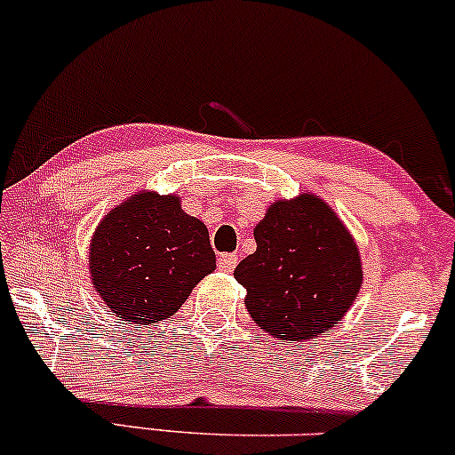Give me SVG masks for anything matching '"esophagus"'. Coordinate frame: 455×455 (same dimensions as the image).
I'll use <instances>...</instances> for the list:
<instances>
[{
  "label": "esophagus",
  "mask_w": 455,
  "mask_h": 455,
  "mask_svg": "<svg viewBox=\"0 0 455 455\" xmlns=\"http://www.w3.org/2000/svg\"><path fill=\"white\" fill-rule=\"evenodd\" d=\"M235 267H237V256L235 254H220L218 256V268L222 273H233Z\"/></svg>",
  "instance_id": "esophagus-1"
}]
</instances>
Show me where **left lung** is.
<instances>
[{
	"label": "left lung",
	"mask_w": 455,
	"mask_h": 455,
	"mask_svg": "<svg viewBox=\"0 0 455 455\" xmlns=\"http://www.w3.org/2000/svg\"><path fill=\"white\" fill-rule=\"evenodd\" d=\"M256 251L235 268L245 307L260 330L283 340H310L353 307L361 258L347 227L315 195L281 199L254 228Z\"/></svg>",
	"instance_id": "8db88e82"
}]
</instances>
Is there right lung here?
<instances>
[{"label": "right lung", "instance_id": "obj_1", "mask_svg": "<svg viewBox=\"0 0 455 455\" xmlns=\"http://www.w3.org/2000/svg\"><path fill=\"white\" fill-rule=\"evenodd\" d=\"M214 268L208 228L180 210L176 195H134L105 216L90 245L96 290L134 323L172 317Z\"/></svg>", "mask_w": 455, "mask_h": 455}]
</instances>
